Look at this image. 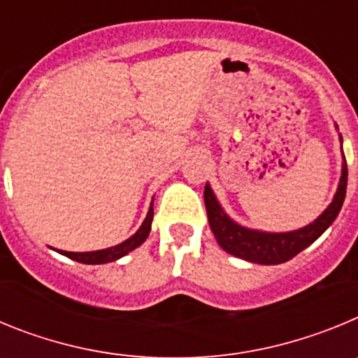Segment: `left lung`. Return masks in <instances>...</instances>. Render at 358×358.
<instances>
[{"instance_id":"obj_1","label":"left lung","mask_w":358,"mask_h":358,"mask_svg":"<svg viewBox=\"0 0 358 358\" xmlns=\"http://www.w3.org/2000/svg\"><path fill=\"white\" fill-rule=\"evenodd\" d=\"M341 143H343V136ZM348 185V166L343 154V173H341L339 188L335 192L334 201L330 206L322 211L314 222L296 231H287V233H267V231H256L243 227L231 220L227 217L222 206L218 204L213 189L206 182L204 188V204H206L208 220L213 231L218 245L229 255L242 258V260L252 262V264L262 265H278L283 262H289L296 255L306 249L310 243H314L319 236L331 226L341 208H343L344 197H346Z\"/></svg>"}]
</instances>
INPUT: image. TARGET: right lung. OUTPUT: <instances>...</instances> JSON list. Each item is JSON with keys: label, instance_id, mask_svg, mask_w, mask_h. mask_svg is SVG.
I'll return each mask as SVG.
<instances>
[{"label": "right lung", "instance_id": "right-lung-1", "mask_svg": "<svg viewBox=\"0 0 358 358\" xmlns=\"http://www.w3.org/2000/svg\"><path fill=\"white\" fill-rule=\"evenodd\" d=\"M152 217H154V206H152V202H150V210H148L147 217H145L140 229L136 231L131 238L118 243V245H115V248H107V249H102V251H90V252H69V251H59V252L68 256V258H71V260L80 262V264L98 265V264H107V262H115L118 260V258H122V256L127 255V252L134 251L136 248H140L141 243L147 240L148 233H150Z\"/></svg>", "mask_w": 358, "mask_h": 358}]
</instances>
